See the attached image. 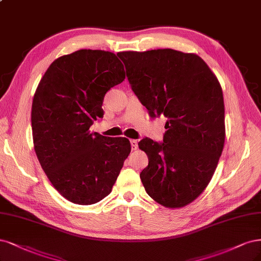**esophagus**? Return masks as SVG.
Listing matches in <instances>:
<instances>
[{
  "label": "esophagus",
  "instance_id": "1",
  "mask_svg": "<svg viewBox=\"0 0 261 261\" xmlns=\"http://www.w3.org/2000/svg\"><path fill=\"white\" fill-rule=\"evenodd\" d=\"M130 147H132V150H136L138 148V141L135 139H130Z\"/></svg>",
  "mask_w": 261,
  "mask_h": 261
}]
</instances>
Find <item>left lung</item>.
Segmentation results:
<instances>
[{"instance_id": "1", "label": "left lung", "mask_w": 261, "mask_h": 261, "mask_svg": "<svg viewBox=\"0 0 261 261\" xmlns=\"http://www.w3.org/2000/svg\"><path fill=\"white\" fill-rule=\"evenodd\" d=\"M118 56L151 118L167 119L163 142L143 138L138 143L149 159L141 182L159 204L182 207L207 187L221 155L226 137L221 86L195 54L165 48Z\"/></svg>"}]
</instances>
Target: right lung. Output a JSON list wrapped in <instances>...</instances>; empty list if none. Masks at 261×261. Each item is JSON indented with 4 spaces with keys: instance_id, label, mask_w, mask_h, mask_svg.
Masks as SVG:
<instances>
[{
    "instance_id": "add662e5",
    "label": "right lung",
    "mask_w": 261,
    "mask_h": 261,
    "mask_svg": "<svg viewBox=\"0 0 261 261\" xmlns=\"http://www.w3.org/2000/svg\"><path fill=\"white\" fill-rule=\"evenodd\" d=\"M124 79L115 54L80 49L53 61L35 91V153L54 188L74 204H95L109 194L130 152L126 138L89 132L102 118L106 93Z\"/></svg>"
}]
</instances>
